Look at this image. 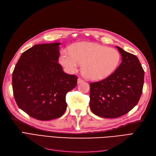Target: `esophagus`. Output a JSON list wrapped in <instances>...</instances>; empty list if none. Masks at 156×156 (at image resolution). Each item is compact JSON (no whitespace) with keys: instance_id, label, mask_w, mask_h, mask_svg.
<instances>
[{"instance_id":"esophagus-1","label":"esophagus","mask_w":156,"mask_h":156,"mask_svg":"<svg viewBox=\"0 0 156 156\" xmlns=\"http://www.w3.org/2000/svg\"><path fill=\"white\" fill-rule=\"evenodd\" d=\"M83 82H84V80H83L82 78H79V79H77V83H78V84L81 83H83Z\"/></svg>"}]
</instances>
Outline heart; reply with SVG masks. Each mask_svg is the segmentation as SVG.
<instances>
[{
  "instance_id": "obj_1",
  "label": "heart",
  "mask_w": 156,
  "mask_h": 156,
  "mask_svg": "<svg viewBox=\"0 0 156 156\" xmlns=\"http://www.w3.org/2000/svg\"><path fill=\"white\" fill-rule=\"evenodd\" d=\"M120 55L116 49L91 42H79L72 45L70 53L63 52L60 62L73 73L83 64L82 72L87 78L99 81L111 75L118 67Z\"/></svg>"
}]
</instances>
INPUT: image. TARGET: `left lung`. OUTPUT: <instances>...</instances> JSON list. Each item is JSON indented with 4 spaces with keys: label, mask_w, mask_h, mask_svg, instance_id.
I'll list each match as a JSON object with an SVG mask.
<instances>
[{
    "label": "left lung",
    "mask_w": 156,
    "mask_h": 156,
    "mask_svg": "<svg viewBox=\"0 0 156 156\" xmlns=\"http://www.w3.org/2000/svg\"><path fill=\"white\" fill-rule=\"evenodd\" d=\"M122 62L111 75L90 84V107L96 115L106 119L118 118L137 104L143 92L144 69L133 54L116 46Z\"/></svg>",
    "instance_id": "8db88e82"
}]
</instances>
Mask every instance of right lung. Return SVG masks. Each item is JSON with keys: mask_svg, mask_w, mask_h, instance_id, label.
<instances>
[{"mask_svg": "<svg viewBox=\"0 0 156 156\" xmlns=\"http://www.w3.org/2000/svg\"><path fill=\"white\" fill-rule=\"evenodd\" d=\"M60 43L35 45L23 53L12 73L17 105L35 119L45 121L64 115L66 95L77 77L63 72L58 63Z\"/></svg>", "mask_w": 156, "mask_h": 156, "instance_id": "add662e5", "label": "right lung"}]
</instances>
